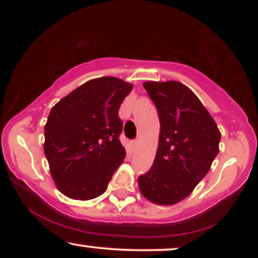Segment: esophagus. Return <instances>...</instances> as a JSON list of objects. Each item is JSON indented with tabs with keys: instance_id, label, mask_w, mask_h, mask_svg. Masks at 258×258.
<instances>
[{
	"instance_id": "1",
	"label": "esophagus",
	"mask_w": 258,
	"mask_h": 258,
	"mask_svg": "<svg viewBox=\"0 0 258 258\" xmlns=\"http://www.w3.org/2000/svg\"><path fill=\"white\" fill-rule=\"evenodd\" d=\"M137 144H139V141H137V140L133 141V142H132V148H133V150H135V149H136V148H137Z\"/></svg>"
}]
</instances>
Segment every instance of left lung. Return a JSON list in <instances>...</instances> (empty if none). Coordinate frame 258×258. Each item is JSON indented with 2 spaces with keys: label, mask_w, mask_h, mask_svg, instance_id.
Segmentation results:
<instances>
[{
  "label": "left lung",
  "mask_w": 258,
  "mask_h": 258,
  "mask_svg": "<svg viewBox=\"0 0 258 258\" xmlns=\"http://www.w3.org/2000/svg\"><path fill=\"white\" fill-rule=\"evenodd\" d=\"M156 105L161 123L156 157L139 177L144 197L171 206L190 195L208 174L218 154L221 133L214 118L184 84L143 83Z\"/></svg>",
  "instance_id": "left-lung-1"
}]
</instances>
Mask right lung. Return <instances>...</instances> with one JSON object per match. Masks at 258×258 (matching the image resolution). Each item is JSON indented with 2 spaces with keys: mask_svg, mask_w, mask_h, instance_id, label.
<instances>
[{
  "mask_svg": "<svg viewBox=\"0 0 258 258\" xmlns=\"http://www.w3.org/2000/svg\"><path fill=\"white\" fill-rule=\"evenodd\" d=\"M132 89L133 84L121 79L100 77L51 109L44 126V154L63 195L87 201L107 190L125 157L118 110Z\"/></svg>",
  "mask_w": 258,
  "mask_h": 258,
  "instance_id": "add662e5",
  "label": "right lung"
}]
</instances>
